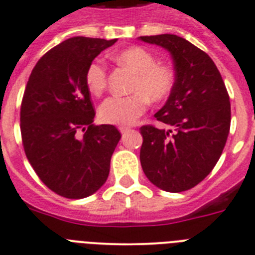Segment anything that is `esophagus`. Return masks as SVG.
Segmentation results:
<instances>
[{"instance_id":"34e87169","label":"esophagus","mask_w":255,"mask_h":255,"mask_svg":"<svg viewBox=\"0 0 255 255\" xmlns=\"http://www.w3.org/2000/svg\"><path fill=\"white\" fill-rule=\"evenodd\" d=\"M130 128L129 127H126V126H122V127H119V132L122 133V134H125V133L129 132Z\"/></svg>"}]
</instances>
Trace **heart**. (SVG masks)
<instances>
[{
    "mask_svg": "<svg viewBox=\"0 0 255 255\" xmlns=\"http://www.w3.org/2000/svg\"><path fill=\"white\" fill-rule=\"evenodd\" d=\"M119 65L126 66L136 73L128 96H111L99 107L103 122L117 126H129L146 112L148 99L159 102L171 93L175 76L170 67L157 65L156 57L141 47L125 49L116 56ZM85 82L88 90L100 95L107 86V68L103 62L94 61L86 70Z\"/></svg>",
    "mask_w": 255,
    "mask_h": 255,
    "instance_id": "obj_1",
    "label": "heart"
}]
</instances>
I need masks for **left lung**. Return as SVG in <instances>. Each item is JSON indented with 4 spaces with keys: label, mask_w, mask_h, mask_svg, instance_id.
I'll list each match as a JSON object with an SVG mask.
<instances>
[{
    "label": "left lung",
    "mask_w": 255,
    "mask_h": 255,
    "mask_svg": "<svg viewBox=\"0 0 255 255\" xmlns=\"http://www.w3.org/2000/svg\"><path fill=\"white\" fill-rule=\"evenodd\" d=\"M170 53L175 82L155 118L173 129L139 128L144 175L178 193L196 187L219 161L230 130L231 109L222 77L207 53L174 34L139 36Z\"/></svg>",
    "instance_id": "8db88e82"
}]
</instances>
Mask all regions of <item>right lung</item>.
<instances>
[{
  "label": "right lung",
  "mask_w": 255,
  "mask_h": 255,
  "mask_svg": "<svg viewBox=\"0 0 255 255\" xmlns=\"http://www.w3.org/2000/svg\"><path fill=\"white\" fill-rule=\"evenodd\" d=\"M116 42L67 39L39 59L25 89L20 112L25 153L40 180L66 198H85L103 187L121 139L114 126L93 125L85 82L90 63Z\"/></svg>",
  "instance_id": "obj_1"
}]
</instances>
